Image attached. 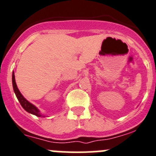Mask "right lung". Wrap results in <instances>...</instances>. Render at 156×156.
I'll use <instances>...</instances> for the list:
<instances>
[{
  "label": "right lung",
  "mask_w": 156,
  "mask_h": 156,
  "mask_svg": "<svg viewBox=\"0 0 156 156\" xmlns=\"http://www.w3.org/2000/svg\"><path fill=\"white\" fill-rule=\"evenodd\" d=\"M12 84L14 93H15L16 96H17V98L18 99L19 102H20L21 105L23 107V108H24L26 112H27L30 113V114L32 115H34L37 116V117H44V116L42 115L41 114L40 111H39L35 106L33 105H32L31 103L29 102L28 101H27V100L23 97L22 94H21L20 91H19L18 88H17V85H16L14 71H13L12 73Z\"/></svg>",
  "instance_id": "obj_1"
}]
</instances>
